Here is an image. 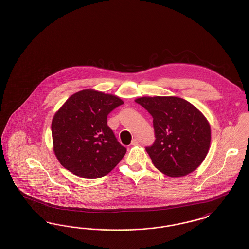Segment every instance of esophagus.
Here are the masks:
<instances>
[{
	"mask_svg": "<svg viewBox=\"0 0 249 249\" xmlns=\"http://www.w3.org/2000/svg\"><path fill=\"white\" fill-rule=\"evenodd\" d=\"M138 139L137 138H133L132 139V141H131V144L132 145H136V144H138Z\"/></svg>",
	"mask_w": 249,
	"mask_h": 249,
	"instance_id": "esophagus-1",
	"label": "esophagus"
}]
</instances>
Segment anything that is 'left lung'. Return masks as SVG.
<instances>
[{"label": "left lung", "mask_w": 249, "mask_h": 249, "mask_svg": "<svg viewBox=\"0 0 249 249\" xmlns=\"http://www.w3.org/2000/svg\"><path fill=\"white\" fill-rule=\"evenodd\" d=\"M135 102L153 118L156 140L145 150L158 170L179 178L201 165L209 151L211 128L198 108L175 96H145Z\"/></svg>", "instance_id": "8db88e82"}]
</instances>
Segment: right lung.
Segmentation results:
<instances>
[{"label": "right lung", "mask_w": 249, "mask_h": 249, "mask_svg": "<svg viewBox=\"0 0 249 249\" xmlns=\"http://www.w3.org/2000/svg\"><path fill=\"white\" fill-rule=\"evenodd\" d=\"M124 102L91 89L70 96L55 113L53 150L59 163L73 175L95 179L109 174L127 149L107 126V116Z\"/></svg>", "instance_id": "1"}]
</instances>
